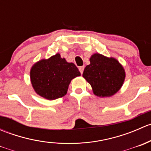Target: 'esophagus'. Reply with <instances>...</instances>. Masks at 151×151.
I'll return each instance as SVG.
<instances>
[{"instance_id":"1","label":"esophagus","mask_w":151,"mask_h":151,"mask_svg":"<svg viewBox=\"0 0 151 151\" xmlns=\"http://www.w3.org/2000/svg\"><path fill=\"white\" fill-rule=\"evenodd\" d=\"M84 68H85L84 66L79 67V70H80V73H81V74H83V71H84Z\"/></svg>"}]
</instances>
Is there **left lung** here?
Listing matches in <instances>:
<instances>
[{
	"mask_svg": "<svg viewBox=\"0 0 151 151\" xmlns=\"http://www.w3.org/2000/svg\"><path fill=\"white\" fill-rule=\"evenodd\" d=\"M85 68L83 77L92 87L93 93L99 97H109L122 87L126 73L122 65L114 58L95 53Z\"/></svg>",
	"mask_w": 151,
	"mask_h": 151,
	"instance_id": "1",
	"label": "left lung"
}]
</instances>
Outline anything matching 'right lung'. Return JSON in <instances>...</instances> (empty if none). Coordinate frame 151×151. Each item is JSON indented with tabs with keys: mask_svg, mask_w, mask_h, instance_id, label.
<instances>
[{
	"mask_svg": "<svg viewBox=\"0 0 151 151\" xmlns=\"http://www.w3.org/2000/svg\"><path fill=\"white\" fill-rule=\"evenodd\" d=\"M30 74L36 93L49 100L64 96L71 80L80 76L77 67L68 63L58 53L35 63Z\"/></svg>",
	"mask_w": 151,
	"mask_h": 151,
	"instance_id": "obj_1",
	"label": "right lung"
}]
</instances>
